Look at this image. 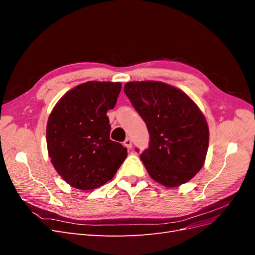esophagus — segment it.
Listing matches in <instances>:
<instances>
[{
	"instance_id": "1",
	"label": "esophagus",
	"mask_w": 255,
	"mask_h": 255,
	"mask_svg": "<svg viewBox=\"0 0 255 255\" xmlns=\"http://www.w3.org/2000/svg\"><path fill=\"white\" fill-rule=\"evenodd\" d=\"M123 144H125L128 149H130L132 148V139H130V138H127Z\"/></svg>"
}]
</instances>
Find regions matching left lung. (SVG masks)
Segmentation results:
<instances>
[{
  "label": "left lung",
  "mask_w": 255,
  "mask_h": 255,
  "mask_svg": "<svg viewBox=\"0 0 255 255\" xmlns=\"http://www.w3.org/2000/svg\"><path fill=\"white\" fill-rule=\"evenodd\" d=\"M125 92L145 122L148 150L140 159L152 179L179 187L204 165L210 130L203 113L188 95L158 81L128 82Z\"/></svg>",
  "instance_id": "8db88e82"
}]
</instances>
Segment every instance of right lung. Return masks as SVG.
I'll return each mask as SVG.
<instances>
[{"label":"right lung","mask_w":255,"mask_h":255,"mask_svg":"<svg viewBox=\"0 0 255 255\" xmlns=\"http://www.w3.org/2000/svg\"><path fill=\"white\" fill-rule=\"evenodd\" d=\"M121 83L89 81L61 97L49 116L47 146L56 172L70 186L90 190L111 181L128 155L110 139L106 116L115 107Z\"/></svg>","instance_id":"add662e5"}]
</instances>
